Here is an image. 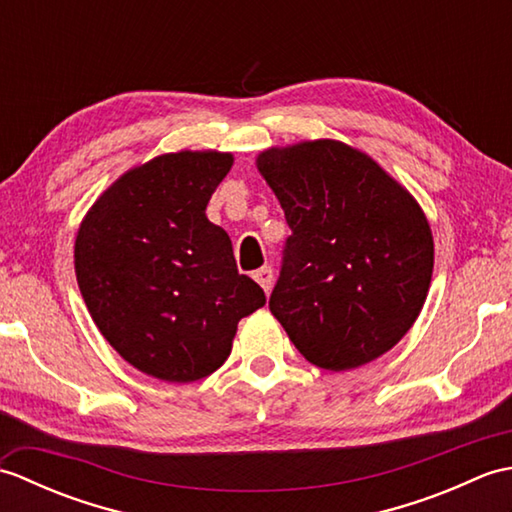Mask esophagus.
Returning a JSON list of instances; mask_svg holds the SVG:
<instances>
[{
  "label": "esophagus",
  "instance_id": "1",
  "mask_svg": "<svg viewBox=\"0 0 512 512\" xmlns=\"http://www.w3.org/2000/svg\"><path fill=\"white\" fill-rule=\"evenodd\" d=\"M253 277H255V281H257V284L264 288V292H266V295H268V292H270V288H273V268H270V266H264V268H259V270H257V273L253 275Z\"/></svg>",
  "mask_w": 512,
  "mask_h": 512
}]
</instances>
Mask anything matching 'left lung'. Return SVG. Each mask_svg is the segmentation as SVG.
<instances>
[{"mask_svg": "<svg viewBox=\"0 0 512 512\" xmlns=\"http://www.w3.org/2000/svg\"><path fill=\"white\" fill-rule=\"evenodd\" d=\"M255 165L292 228L270 312L312 365L347 372L376 361L427 299V215L372 156L341 140L270 147Z\"/></svg>", "mask_w": 512, "mask_h": 512, "instance_id": "8db88e82", "label": "left lung"}]
</instances>
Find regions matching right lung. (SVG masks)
<instances>
[{
  "label": "right lung",
  "mask_w": 512,
  "mask_h": 512,
  "mask_svg": "<svg viewBox=\"0 0 512 512\" xmlns=\"http://www.w3.org/2000/svg\"><path fill=\"white\" fill-rule=\"evenodd\" d=\"M228 151H178L127 169L85 213L74 270L92 321L129 365L165 383L213 374L239 319L266 303L237 273L231 237L206 204Z\"/></svg>",
  "instance_id": "add662e5"
}]
</instances>
